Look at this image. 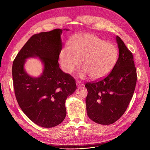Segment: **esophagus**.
I'll return each mask as SVG.
<instances>
[{
    "instance_id": "34e87169",
    "label": "esophagus",
    "mask_w": 150,
    "mask_h": 150,
    "mask_svg": "<svg viewBox=\"0 0 150 150\" xmlns=\"http://www.w3.org/2000/svg\"><path fill=\"white\" fill-rule=\"evenodd\" d=\"M76 86H77V87H80V86H83V83L82 82H81V81H77L76 83Z\"/></svg>"
}]
</instances>
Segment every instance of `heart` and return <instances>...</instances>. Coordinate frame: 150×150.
<instances>
[{"label":"heart","mask_w":150,"mask_h":150,"mask_svg":"<svg viewBox=\"0 0 150 150\" xmlns=\"http://www.w3.org/2000/svg\"><path fill=\"white\" fill-rule=\"evenodd\" d=\"M59 54V62L64 72L71 74L78 65L82 67L78 74L81 78L90 75L94 80L106 76L113 69L117 50L111 43L91 34H78L70 39Z\"/></svg>","instance_id":"b5f03b06"}]
</instances>
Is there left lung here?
<instances>
[{
    "instance_id": "1",
    "label": "left lung",
    "mask_w": 150,
    "mask_h": 150,
    "mask_svg": "<svg viewBox=\"0 0 150 150\" xmlns=\"http://www.w3.org/2000/svg\"><path fill=\"white\" fill-rule=\"evenodd\" d=\"M116 41L119 55L112 70L103 79L85 84L88 92L86 98L88 115L101 125L112 124L123 115L136 85L132 53L118 36Z\"/></svg>"
}]
</instances>
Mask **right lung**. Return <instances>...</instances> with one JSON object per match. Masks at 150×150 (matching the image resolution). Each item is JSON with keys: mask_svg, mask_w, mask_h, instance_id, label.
I'll list each match as a JSON object with an SVG mask.
<instances>
[{"mask_svg": "<svg viewBox=\"0 0 150 150\" xmlns=\"http://www.w3.org/2000/svg\"><path fill=\"white\" fill-rule=\"evenodd\" d=\"M62 32L58 28L33 35L13 63V86L19 106L29 119L43 128L56 127L64 120L66 100L76 89L74 78L59 67ZM30 57H38L43 63V72L38 77L30 76L24 69Z\"/></svg>", "mask_w": 150, "mask_h": 150, "instance_id": "1", "label": "right lung"}]
</instances>
